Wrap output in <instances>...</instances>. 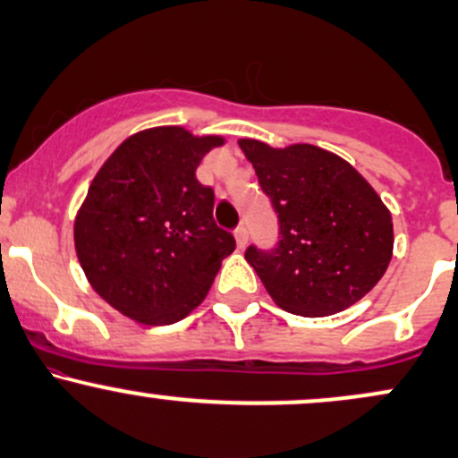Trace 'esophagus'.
I'll return each instance as SVG.
<instances>
[{"mask_svg": "<svg viewBox=\"0 0 458 458\" xmlns=\"http://www.w3.org/2000/svg\"><path fill=\"white\" fill-rule=\"evenodd\" d=\"M234 239H236V245H239V250H243V247L247 245V228L243 224L234 230Z\"/></svg>", "mask_w": 458, "mask_h": 458, "instance_id": "obj_1", "label": "esophagus"}]
</instances>
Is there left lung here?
Listing matches in <instances>:
<instances>
[{"mask_svg": "<svg viewBox=\"0 0 458 458\" xmlns=\"http://www.w3.org/2000/svg\"><path fill=\"white\" fill-rule=\"evenodd\" d=\"M280 219L271 251L247 247L273 301L301 317L343 312L375 288L392 260V215L360 172L312 144L273 148L239 140Z\"/></svg>", "mask_w": 458, "mask_h": 458, "instance_id": "obj_1", "label": "left lung"}]
</instances>
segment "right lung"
<instances>
[{
  "label": "right lung",
  "mask_w": 458,
  "mask_h": 458,
  "mask_svg": "<svg viewBox=\"0 0 458 458\" xmlns=\"http://www.w3.org/2000/svg\"><path fill=\"white\" fill-rule=\"evenodd\" d=\"M222 135L155 127L112 152L75 217V250L109 306L144 325H172L207 297L234 236L213 219L215 193L196 170Z\"/></svg>",
  "instance_id": "obj_1"
}]
</instances>
